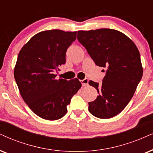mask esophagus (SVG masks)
I'll return each mask as SVG.
<instances>
[{"mask_svg":"<svg viewBox=\"0 0 153 153\" xmlns=\"http://www.w3.org/2000/svg\"><path fill=\"white\" fill-rule=\"evenodd\" d=\"M80 82H81V84H82V85L83 87H85V86L88 85L89 80H88V78H85V79H83V80H80Z\"/></svg>","mask_w":153,"mask_h":153,"instance_id":"obj_1","label":"esophagus"}]
</instances>
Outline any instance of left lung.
<instances>
[{
    "instance_id": "obj_1",
    "label": "left lung",
    "mask_w": 153,
    "mask_h": 153,
    "mask_svg": "<svg viewBox=\"0 0 153 153\" xmlns=\"http://www.w3.org/2000/svg\"><path fill=\"white\" fill-rule=\"evenodd\" d=\"M78 40L95 64L106 69L102 84L89 81L99 94L88 103L89 111L100 119L115 117L131 101L142 78L138 48L124 34L111 29L78 31Z\"/></svg>"
}]
</instances>
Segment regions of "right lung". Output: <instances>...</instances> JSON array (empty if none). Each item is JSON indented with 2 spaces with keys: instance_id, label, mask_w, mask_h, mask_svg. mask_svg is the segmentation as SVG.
I'll list each match as a JSON object with an SVG mask.
<instances>
[{
  "instance_id": "obj_1",
  "label": "right lung",
  "mask_w": 153,
  "mask_h": 153,
  "mask_svg": "<svg viewBox=\"0 0 153 153\" xmlns=\"http://www.w3.org/2000/svg\"><path fill=\"white\" fill-rule=\"evenodd\" d=\"M77 32L44 31L32 36L17 56L14 77L22 99L32 111L54 121L67 113V105L81 88L78 79L57 80L55 72L65 63L67 49Z\"/></svg>"
}]
</instances>
